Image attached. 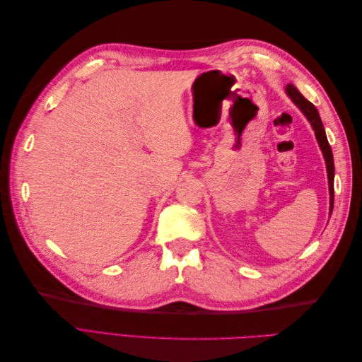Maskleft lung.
Segmentation results:
<instances>
[{"instance_id":"8db88e82","label":"left lung","mask_w":362,"mask_h":362,"mask_svg":"<svg viewBox=\"0 0 362 362\" xmlns=\"http://www.w3.org/2000/svg\"><path fill=\"white\" fill-rule=\"evenodd\" d=\"M286 93L293 101V104L302 112V115L306 117V120H308V122L311 124V127L314 129L315 139H317V144H319V146H320V151H322L325 163H326L327 184H329V217H331L332 208H334V175H335V168H334L332 149L329 146V141H327L320 115H319V112H317V108L308 100H306V98L298 89H296L293 84L286 86Z\"/></svg>"}]
</instances>
